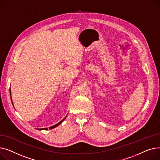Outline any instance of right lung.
Segmentation results:
<instances>
[{
    "label": "right lung",
    "instance_id": "add662e5",
    "mask_svg": "<svg viewBox=\"0 0 160 160\" xmlns=\"http://www.w3.org/2000/svg\"><path fill=\"white\" fill-rule=\"evenodd\" d=\"M9 92H10V97H11V100H12V104H13V101H12V96H11V89L9 90ZM67 118V116H66V117L63 119H62L60 122H59L58 123H57V124H55V125H53V126H52V127H49V128L50 129H52V128H55V127H57L58 126H59L62 122L65 119V118ZM37 130H48V128H38Z\"/></svg>",
    "mask_w": 160,
    "mask_h": 160
}]
</instances>
